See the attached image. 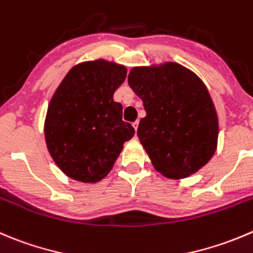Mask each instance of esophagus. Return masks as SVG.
Listing matches in <instances>:
<instances>
[{
	"label": "esophagus",
	"instance_id": "34e87169",
	"mask_svg": "<svg viewBox=\"0 0 253 253\" xmlns=\"http://www.w3.org/2000/svg\"><path fill=\"white\" fill-rule=\"evenodd\" d=\"M132 126H133V128H134V131L137 132V128H138V121H136V122H133V124H132Z\"/></svg>",
	"mask_w": 253,
	"mask_h": 253
}]
</instances>
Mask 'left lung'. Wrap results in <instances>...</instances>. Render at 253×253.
<instances>
[{
    "mask_svg": "<svg viewBox=\"0 0 253 253\" xmlns=\"http://www.w3.org/2000/svg\"><path fill=\"white\" fill-rule=\"evenodd\" d=\"M128 85L146 110L137 134L156 170L169 179L197 173L214 156L219 137L216 109L203 80L168 61L132 68Z\"/></svg>",
    "mask_w": 253,
    "mask_h": 253,
    "instance_id": "obj_1",
    "label": "left lung"
}]
</instances>
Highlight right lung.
I'll use <instances>...</instances> for the list:
<instances>
[{
    "mask_svg": "<svg viewBox=\"0 0 253 253\" xmlns=\"http://www.w3.org/2000/svg\"><path fill=\"white\" fill-rule=\"evenodd\" d=\"M126 74V67L115 61H84L69 70L51 96L44 121L46 148L69 178L104 179L133 137V127L122 121V105L114 101Z\"/></svg>",
    "mask_w": 253,
    "mask_h": 253,
    "instance_id": "add662e5",
    "label": "right lung"
}]
</instances>
